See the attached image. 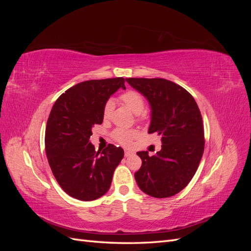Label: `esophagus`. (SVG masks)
<instances>
[{"label":"esophagus","instance_id":"1","mask_svg":"<svg viewBox=\"0 0 251 251\" xmlns=\"http://www.w3.org/2000/svg\"><path fill=\"white\" fill-rule=\"evenodd\" d=\"M133 154H134V151H128V150H126V151H125V156H126V157L132 156Z\"/></svg>","mask_w":251,"mask_h":251}]
</instances>
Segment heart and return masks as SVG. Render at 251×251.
<instances>
[{
    "label": "heart",
    "instance_id": "b5f03b06",
    "mask_svg": "<svg viewBox=\"0 0 251 251\" xmlns=\"http://www.w3.org/2000/svg\"><path fill=\"white\" fill-rule=\"evenodd\" d=\"M120 100L130 109L134 114H141L144 109V101L143 98L140 94H138L135 91H126V93L120 96ZM114 108L113 100L107 101L103 107V118H109L111 113ZM114 138H115L119 143L124 144V146H127L130 144L131 141L137 136V132L134 130H124V128H118L113 133Z\"/></svg>",
    "mask_w": 251,
    "mask_h": 251
}]
</instances>
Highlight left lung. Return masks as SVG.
<instances>
[{
	"mask_svg": "<svg viewBox=\"0 0 251 251\" xmlns=\"http://www.w3.org/2000/svg\"><path fill=\"white\" fill-rule=\"evenodd\" d=\"M146 97L151 108L149 133L161 136V150L150 157L137 151L141 168L135 173L139 188L154 198L181 192L198 169L204 151L202 116L194 97L177 83L163 78H126Z\"/></svg>",
	"mask_w": 251,
	"mask_h": 251,
	"instance_id": "left-lung-1",
	"label": "left lung"
}]
</instances>
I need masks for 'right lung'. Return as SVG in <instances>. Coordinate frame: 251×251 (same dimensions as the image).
I'll return each mask as SVG.
<instances>
[{
    "instance_id": "right-lung-1",
    "label": "right lung",
    "mask_w": 251,
    "mask_h": 251,
    "mask_svg": "<svg viewBox=\"0 0 251 251\" xmlns=\"http://www.w3.org/2000/svg\"><path fill=\"white\" fill-rule=\"evenodd\" d=\"M121 88L123 77L77 83L60 95L47 121L45 146L51 171L59 186L73 198L92 201L109 191L113 174L124 158L120 147L109 144L95 151L92 127L103 121V107Z\"/></svg>"
}]
</instances>
